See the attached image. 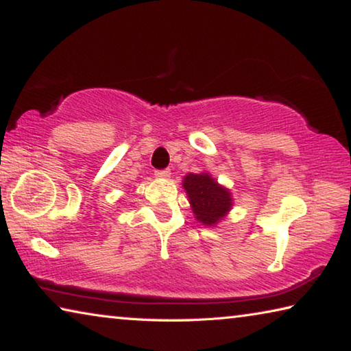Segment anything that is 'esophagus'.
I'll return each instance as SVG.
<instances>
[{"instance_id":"1","label":"esophagus","mask_w":351,"mask_h":351,"mask_svg":"<svg viewBox=\"0 0 351 351\" xmlns=\"http://www.w3.org/2000/svg\"><path fill=\"white\" fill-rule=\"evenodd\" d=\"M170 170L169 169H165V170H158L156 171V176L158 178H161V180H169V178H170Z\"/></svg>"}]
</instances>
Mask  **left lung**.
I'll return each instance as SVG.
<instances>
[{
    "mask_svg": "<svg viewBox=\"0 0 351 351\" xmlns=\"http://www.w3.org/2000/svg\"><path fill=\"white\" fill-rule=\"evenodd\" d=\"M182 187L186 190L195 218L204 226L219 224L232 210V193L228 187L221 186L209 171L186 175L182 180Z\"/></svg>",
    "mask_w": 351,
    "mask_h": 351,
    "instance_id": "left-lung-1",
    "label": "left lung"
}]
</instances>
